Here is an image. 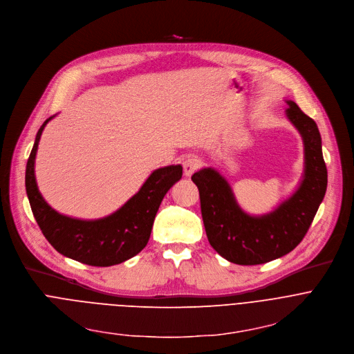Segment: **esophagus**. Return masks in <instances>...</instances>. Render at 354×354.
Returning a JSON list of instances; mask_svg holds the SVG:
<instances>
[{
  "mask_svg": "<svg viewBox=\"0 0 354 354\" xmlns=\"http://www.w3.org/2000/svg\"><path fill=\"white\" fill-rule=\"evenodd\" d=\"M201 162L198 157H194V156H189L187 157V159L183 162V170H184V176L185 177H191L195 171L198 170Z\"/></svg>",
  "mask_w": 354,
  "mask_h": 354,
  "instance_id": "obj_1",
  "label": "esophagus"
}]
</instances>
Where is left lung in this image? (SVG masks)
Returning <instances> with one entry per match:
<instances>
[{"label":"left lung","instance_id":"8db88e82","mask_svg":"<svg viewBox=\"0 0 354 354\" xmlns=\"http://www.w3.org/2000/svg\"><path fill=\"white\" fill-rule=\"evenodd\" d=\"M287 120L304 142V174L297 189L272 211L250 215L241 208L227 180L204 167L191 180L198 187L201 212L211 246L227 261L263 264L286 256L304 239L325 197L328 170L315 121L287 100Z\"/></svg>","mask_w":354,"mask_h":354}]
</instances>
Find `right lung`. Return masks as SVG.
I'll return each mask as SVG.
<instances>
[{"label":"right lung","mask_w":354,"mask_h":354,"mask_svg":"<svg viewBox=\"0 0 354 354\" xmlns=\"http://www.w3.org/2000/svg\"><path fill=\"white\" fill-rule=\"evenodd\" d=\"M39 128L26 163L25 187L33 216L48 242L63 256L95 267H109L136 256L147 245L154 216L167 191L181 178L183 167L154 170L120 209L100 219H78L53 209L39 192L35 177L37 145L49 121Z\"/></svg>","instance_id":"obj_1"}]
</instances>
